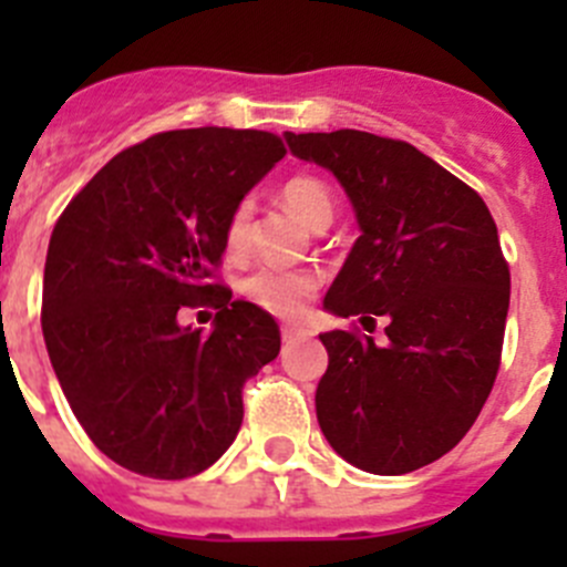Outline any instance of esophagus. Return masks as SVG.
Masks as SVG:
<instances>
[{
  "label": "esophagus",
  "mask_w": 567,
  "mask_h": 567,
  "mask_svg": "<svg viewBox=\"0 0 567 567\" xmlns=\"http://www.w3.org/2000/svg\"><path fill=\"white\" fill-rule=\"evenodd\" d=\"M280 334H284V340H287V343H292V340H303V338H309V329L307 327H298V323H287V327L280 329Z\"/></svg>",
  "instance_id": "1"
}]
</instances>
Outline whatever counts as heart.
I'll list each match as a JSON object with an SVG mask.
<instances>
[{"mask_svg":"<svg viewBox=\"0 0 567 567\" xmlns=\"http://www.w3.org/2000/svg\"><path fill=\"white\" fill-rule=\"evenodd\" d=\"M280 198L298 215L300 221L312 229H327L332 224L334 215V198L329 187L315 175H295L280 187ZM247 233H249V204H240L233 209L227 221V240L229 252H240L247 247ZM320 275L315 269H295V267H260L247 278V295L255 300L260 309L278 315V318H298L307 309L309 300L318 295L320 289Z\"/></svg>","mask_w":567,"mask_h":567,"instance_id":"obj_1","label":"heart"}]
</instances>
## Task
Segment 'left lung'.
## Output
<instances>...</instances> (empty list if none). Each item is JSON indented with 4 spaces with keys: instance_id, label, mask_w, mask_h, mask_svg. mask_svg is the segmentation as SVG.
Returning <instances> with one entry per match:
<instances>
[{
    "instance_id": "obj_1",
    "label": "left lung",
    "mask_w": 567,
    "mask_h": 567,
    "mask_svg": "<svg viewBox=\"0 0 567 567\" xmlns=\"http://www.w3.org/2000/svg\"><path fill=\"white\" fill-rule=\"evenodd\" d=\"M284 138L338 178L360 227L323 309L360 315L363 327L389 320L380 346L343 329L320 334V432L369 474L423 468L465 437L497 378L511 298L497 224L468 184L412 144L363 130Z\"/></svg>"
}]
</instances>
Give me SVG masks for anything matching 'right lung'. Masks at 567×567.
<instances>
[{"instance_id":"add662e5","label":"right lung","mask_w":567,"mask_h":567,"mask_svg":"<svg viewBox=\"0 0 567 567\" xmlns=\"http://www.w3.org/2000/svg\"><path fill=\"white\" fill-rule=\"evenodd\" d=\"M287 155L264 130L195 127L122 150L68 204L44 260L42 332L70 409L122 468L202 474L233 445L244 383L278 358L269 312L213 284L227 221ZM219 309L209 333L184 306Z\"/></svg>"}]
</instances>
